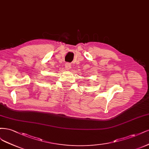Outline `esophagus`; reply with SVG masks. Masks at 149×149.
Listing matches in <instances>:
<instances>
[{
	"mask_svg": "<svg viewBox=\"0 0 149 149\" xmlns=\"http://www.w3.org/2000/svg\"><path fill=\"white\" fill-rule=\"evenodd\" d=\"M65 68L66 70H69L71 68L70 64L69 63V62H67V63H65Z\"/></svg>",
	"mask_w": 149,
	"mask_h": 149,
	"instance_id": "34e87169",
	"label": "esophagus"
}]
</instances>
